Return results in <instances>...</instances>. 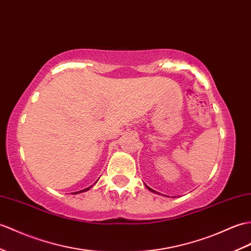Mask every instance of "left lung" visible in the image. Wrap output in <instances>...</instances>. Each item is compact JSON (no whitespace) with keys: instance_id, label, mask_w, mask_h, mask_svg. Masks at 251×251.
Returning <instances> with one entry per match:
<instances>
[{"instance_id":"1","label":"left lung","mask_w":251,"mask_h":251,"mask_svg":"<svg viewBox=\"0 0 251 251\" xmlns=\"http://www.w3.org/2000/svg\"><path fill=\"white\" fill-rule=\"evenodd\" d=\"M145 186H147V188H148V189H149V190H150V191H152V192H154V194H157V195H160V194H159V192H157V191H155V190H153V189H152V188H150V187H149V186H148V185H145ZM162 196H164V195H162ZM165 196H166V195H165ZM167 197H168V196H167Z\"/></svg>"}]
</instances>
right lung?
Wrapping results in <instances>:
<instances>
[{"label":"right lung","instance_id":"add662e5","mask_svg":"<svg viewBox=\"0 0 251 251\" xmlns=\"http://www.w3.org/2000/svg\"><path fill=\"white\" fill-rule=\"evenodd\" d=\"M96 183V182H95ZM93 186V185H92ZM92 186H90V187H87V188H85V189H83V190H80V191H75V192H74L75 195H77V194H81V192H84V191H87L89 190L90 188H92Z\"/></svg>","mask_w":251,"mask_h":251}]
</instances>
